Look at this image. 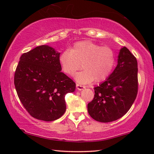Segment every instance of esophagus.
<instances>
[{
	"mask_svg": "<svg viewBox=\"0 0 154 154\" xmlns=\"http://www.w3.org/2000/svg\"><path fill=\"white\" fill-rule=\"evenodd\" d=\"M76 87H77V89L78 90H79V91L83 90L85 88L84 86H83V85H79V84H77L76 85Z\"/></svg>",
	"mask_w": 154,
	"mask_h": 154,
	"instance_id": "1",
	"label": "esophagus"
}]
</instances>
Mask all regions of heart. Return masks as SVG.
I'll use <instances>...</instances> for the list:
<instances>
[{"label": "heart", "instance_id": "b5f03b06", "mask_svg": "<svg viewBox=\"0 0 154 154\" xmlns=\"http://www.w3.org/2000/svg\"><path fill=\"white\" fill-rule=\"evenodd\" d=\"M62 71L68 75H73L80 69L83 71L75 75L80 84H89L96 80H105L115 65V54L108 47H101L90 41L75 43L71 50L62 52L59 57Z\"/></svg>", "mask_w": 154, "mask_h": 154}]
</instances>
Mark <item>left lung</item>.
I'll return each mask as SVG.
<instances>
[{
	"label": "left lung",
	"instance_id": "obj_1",
	"mask_svg": "<svg viewBox=\"0 0 154 154\" xmlns=\"http://www.w3.org/2000/svg\"><path fill=\"white\" fill-rule=\"evenodd\" d=\"M138 65L129 49L119 50L118 64L105 82L94 88V98L88 111L96 121L111 122L121 118L131 107L138 92Z\"/></svg>",
	"mask_w": 154,
	"mask_h": 154
}]
</instances>
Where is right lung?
<instances>
[{"label": "right lung", "mask_w": 154, "mask_h": 154, "mask_svg": "<svg viewBox=\"0 0 154 154\" xmlns=\"http://www.w3.org/2000/svg\"><path fill=\"white\" fill-rule=\"evenodd\" d=\"M60 53L49 45L38 46L20 58L14 83L21 103L31 116L51 122L66 111L65 95L76 84L61 72Z\"/></svg>", "instance_id": "right-lung-1"}]
</instances>
